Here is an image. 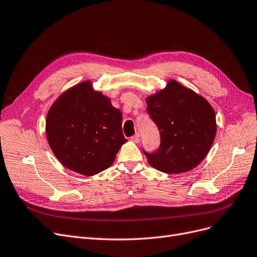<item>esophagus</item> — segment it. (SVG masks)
Wrapping results in <instances>:
<instances>
[{
  "label": "esophagus",
  "instance_id": "obj_1",
  "mask_svg": "<svg viewBox=\"0 0 257 257\" xmlns=\"http://www.w3.org/2000/svg\"><path fill=\"white\" fill-rule=\"evenodd\" d=\"M130 140H131L132 142H135V143H139V142H140V135H139V134L135 135L134 137H131Z\"/></svg>",
  "mask_w": 257,
  "mask_h": 257
}]
</instances>
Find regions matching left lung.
<instances>
[{
  "label": "left lung",
  "instance_id": "left-lung-1",
  "mask_svg": "<svg viewBox=\"0 0 257 257\" xmlns=\"http://www.w3.org/2000/svg\"><path fill=\"white\" fill-rule=\"evenodd\" d=\"M147 112L161 136V145L147 154L148 163L165 174L186 173L200 164L216 137L213 107L203 96L175 79L146 97Z\"/></svg>",
  "mask_w": 257,
  "mask_h": 257
}]
</instances>
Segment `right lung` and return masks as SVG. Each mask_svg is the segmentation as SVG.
I'll return each mask as SVG.
<instances>
[{"mask_svg":"<svg viewBox=\"0 0 257 257\" xmlns=\"http://www.w3.org/2000/svg\"><path fill=\"white\" fill-rule=\"evenodd\" d=\"M121 119L111 99L85 80L64 91L52 104L45 121L47 142L64 167L94 176L113 164L127 142Z\"/></svg>","mask_w":257,"mask_h":257,"instance_id":"obj_1","label":"right lung"}]
</instances>
